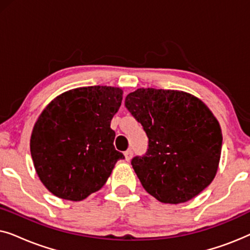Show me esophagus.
<instances>
[{"label": "esophagus", "instance_id": "34e87169", "mask_svg": "<svg viewBox=\"0 0 250 250\" xmlns=\"http://www.w3.org/2000/svg\"><path fill=\"white\" fill-rule=\"evenodd\" d=\"M124 156H125V159L129 162V160L132 159V156H133V151L132 150H127V151L124 152Z\"/></svg>", "mask_w": 250, "mask_h": 250}]
</instances>
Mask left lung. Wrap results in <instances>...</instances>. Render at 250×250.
I'll use <instances>...</instances> for the list:
<instances>
[{
    "label": "left lung",
    "instance_id": "8db88e82",
    "mask_svg": "<svg viewBox=\"0 0 250 250\" xmlns=\"http://www.w3.org/2000/svg\"><path fill=\"white\" fill-rule=\"evenodd\" d=\"M125 107L149 139L146 152L131 162L146 192L160 203L180 204L209 186L222 132L203 101L182 91L138 88L126 97Z\"/></svg>",
    "mask_w": 250,
    "mask_h": 250
}]
</instances>
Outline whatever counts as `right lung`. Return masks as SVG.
<instances>
[{
    "mask_svg": "<svg viewBox=\"0 0 250 250\" xmlns=\"http://www.w3.org/2000/svg\"><path fill=\"white\" fill-rule=\"evenodd\" d=\"M123 91L87 86L64 92L40 115L30 138L37 175L61 199L80 201L100 190L125 157L114 146L110 122Z\"/></svg>",
    "mask_w": 250,
    "mask_h": 250,
    "instance_id": "obj_1",
    "label": "right lung"
}]
</instances>
